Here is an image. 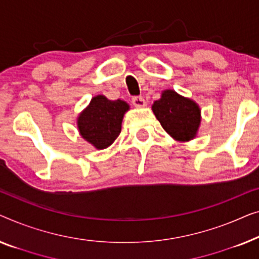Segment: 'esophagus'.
I'll return each instance as SVG.
<instances>
[{"mask_svg": "<svg viewBox=\"0 0 259 259\" xmlns=\"http://www.w3.org/2000/svg\"><path fill=\"white\" fill-rule=\"evenodd\" d=\"M133 104L137 108L145 107V100L142 96H135L133 97Z\"/></svg>", "mask_w": 259, "mask_h": 259, "instance_id": "1", "label": "esophagus"}]
</instances>
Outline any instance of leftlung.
<instances>
[{
	"instance_id": "1",
	"label": "left lung",
	"mask_w": 259,
	"mask_h": 259,
	"mask_svg": "<svg viewBox=\"0 0 259 259\" xmlns=\"http://www.w3.org/2000/svg\"><path fill=\"white\" fill-rule=\"evenodd\" d=\"M152 111L167 134L175 140H192L201 123V110L194 101L165 90L152 104Z\"/></svg>"
}]
</instances>
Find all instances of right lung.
<instances>
[{"instance_id": "right-lung-1", "label": "right lung", "mask_w": 259, "mask_h": 259, "mask_svg": "<svg viewBox=\"0 0 259 259\" xmlns=\"http://www.w3.org/2000/svg\"><path fill=\"white\" fill-rule=\"evenodd\" d=\"M128 109L129 105L124 101H110L98 95L79 115V134L96 149L108 148L121 134L123 115Z\"/></svg>"}]
</instances>
